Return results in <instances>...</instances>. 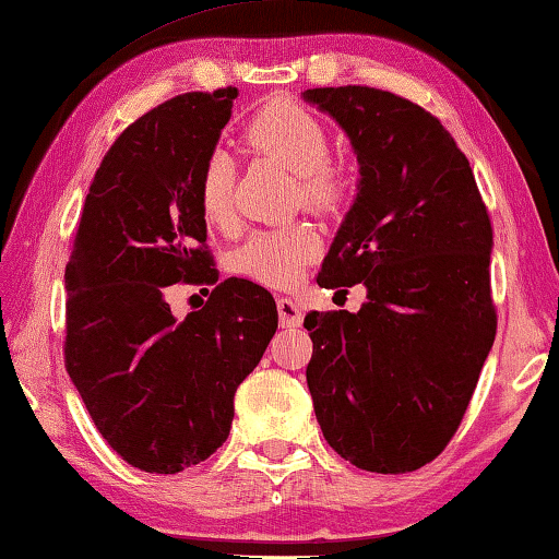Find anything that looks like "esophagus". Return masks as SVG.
I'll use <instances>...</instances> for the list:
<instances>
[{
	"instance_id": "obj_1",
	"label": "esophagus",
	"mask_w": 559,
	"mask_h": 559,
	"mask_svg": "<svg viewBox=\"0 0 559 559\" xmlns=\"http://www.w3.org/2000/svg\"><path fill=\"white\" fill-rule=\"evenodd\" d=\"M278 321L281 328H296L304 321V313L294 298H278Z\"/></svg>"
}]
</instances>
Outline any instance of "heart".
I'll return each instance as SVG.
<instances>
[{
	"instance_id": "obj_1",
	"label": "heart",
	"mask_w": 559,
	"mask_h": 559,
	"mask_svg": "<svg viewBox=\"0 0 559 559\" xmlns=\"http://www.w3.org/2000/svg\"><path fill=\"white\" fill-rule=\"evenodd\" d=\"M248 141L296 171L298 191L316 209L338 206L348 189L343 168L328 162L325 127L311 111L288 99L265 104L248 127ZM231 162L224 152L209 156L201 171L199 197L209 221H224L231 211ZM321 241L308 224H294L253 234L238 251V269L265 286L288 288L304 276Z\"/></svg>"
}]
</instances>
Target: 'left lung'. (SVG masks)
<instances>
[{
    "label": "left lung",
    "instance_id": "left-lung-1",
    "mask_svg": "<svg viewBox=\"0 0 559 559\" xmlns=\"http://www.w3.org/2000/svg\"><path fill=\"white\" fill-rule=\"evenodd\" d=\"M358 158L353 206L318 286H366L358 313H308L323 438L370 473L436 460L492 348V226L471 162L418 104L370 86L306 88Z\"/></svg>",
    "mask_w": 559,
    "mask_h": 559
}]
</instances>
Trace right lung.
<instances>
[{
  "label": "right lung",
  "mask_w": 559,
  "mask_h": 559,
  "mask_svg": "<svg viewBox=\"0 0 559 559\" xmlns=\"http://www.w3.org/2000/svg\"><path fill=\"white\" fill-rule=\"evenodd\" d=\"M238 92L183 94L123 131L88 186L67 286V370L102 438L146 473L174 475L224 445L234 395L278 328L246 278L179 321L174 283H216L199 181Z\"/></svg>",
  "instance_id": "1"
}]
</instances>
